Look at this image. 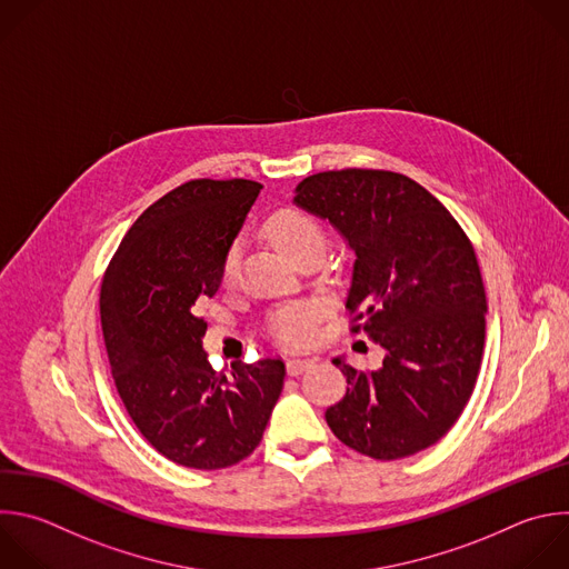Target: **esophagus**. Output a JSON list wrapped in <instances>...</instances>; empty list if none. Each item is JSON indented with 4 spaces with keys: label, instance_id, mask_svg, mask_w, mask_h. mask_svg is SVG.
<instances>
[{
    "label": "esophagus",
    "instance_id": "34e87169",
    "mask_svg": "<svg viewBox=\"0 0 569 569\" xmlns=\"http://www.w3.org/2000/svg\"><path fill=\"white\" fill-rule=\"evenodd\" d=\"M310 366H315V359H310V357H290V359L286 361L288 375H299V372H303V370L310 368Z\"/></svg>",
    "mask_w": 569,
    "mask_h": 569
}]
</instances>
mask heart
Listing matches in <instances>:
<instances>
[{
	"instance_id": "obj_1",
	"label": "heart",
	"mask_w": 569,
	"mask_h": 569,
	"mask_svg": "<svg viewBox=\"0 0 569 569\" xmlns=\"http://www.w3.org/2000/svg\"><path fill=\"white\" fill-rule=\"evenodd\" d=\"M266 237L283 250L292 261H301L308 254H323L326 250V232L321 223L299 208H279L274 210L266 226ZM241 250L239 243L230 246L223 259V281L232 283L239 272ZM321 319V306L315 301H297L279 308L270 321V335L286 346H303L315 335V323Z\"/></svg>"
}]
</instances>
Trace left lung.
<instances>
[{"mask_svg":"<svg viewBox=\"0 0 569 569\" xmlns=\"http://www.w3.org/2000/svg\"><path fill=\"white\" fill-rule=\"evenodd\" d=\"M295 203L355 250L350 330L387 350L377 370L332 359L348 389L326 409L330 431L375 460L436 445L465 411L485 350L487 297L469 237L420 182L387 169L312 173Z\"/></svg>","mask_w":569,"mask_h":569,"instance_id":"obj_1","label":"left lung"}]
</instances>
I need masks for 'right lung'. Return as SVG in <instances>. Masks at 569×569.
<instances>
[{"label":"right lung","instance_id":"obj_1","mask_svg":"<svg viewBox=\"0 0 569 569\" xmlns=\"http://www.w3.org/2000/svg\"><path fill=\"white\" fill-rule=\"evenodd\" d=\"M261 184L197 178L149 206L100 286V321L118 396L142 438L189 469H226L261 442L281 396L279 357L217 372L197 303L214 297L223 259Z\"/></svg>","mask_w":569,"mask_h":569}]
</instances>
